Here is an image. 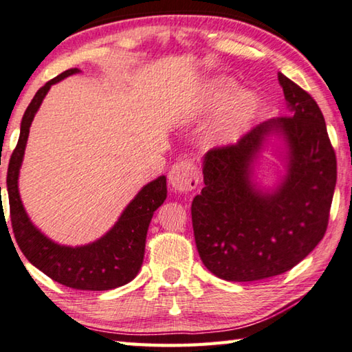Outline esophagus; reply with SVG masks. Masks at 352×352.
<instances>
[{
  "label": "esophagus",
  "instance_id": "obj_1",
  "mask_svg": "<svg viewBox=\"0 0 352 352\" xmlns=\"http://www.w3.org/2000/svg\"><path fill=\"white\" fill-rule=\"evenodd\" d=\"M168 182L171 188L181 193H188L195 190L199 184V168L190 159H184L181 162H176L168 171Z\"/></svg>",
  "mask_w": 352,
  "mask_h": 352
}]
</instances>
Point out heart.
<instances>
[{
  "label": "heart",
  "instance_id": "obj_1",
  "mask_svg": "<svg viewBox=\"0 0 352 352\" xmlns=\"http://www.w3.org/2000/svg\"><path fill=\"white\" fill-rule=\"evenodd\" d=\"M234 89L236 84L230 79H216L196 110L199 115H210L223 107L210 131L211 138L221 144L236 142L247 131L258 109L254 94L248 90H236L233 94Z\"/></svg>",
  "mask_w": 352,
  "mask_h": 352
}]
</instances>
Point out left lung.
Here are the masks:
<instances>
[{
	"label": "left lung",
	"mask_w": 352,
	"mask_h": 352,
	"mask_svg": "<svg viewBox=\"0 0 352 352\" xmlns=\"http://www.w3.org/2000/svg\"><path fill=\"white\" fill-rule=\"evenodd\" d=\"M289 116L256 125L236 144L204 157V184L191 204L201 261L230 282H253L287 273L327 233L337 161L324 118L308 91L279 73ZM282 134L289 144L287 176L273 192L252 182L264 138Z\"/></svg>",
	"instance_id": "left-lung-1"
}]
</instances>
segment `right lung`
<instances>
[{
    "label": "right lung",
    "instance_id": "right-lung-1",
    "mask_svg": "<svg viewBox=\"0 0 352 352\" xmlns=\"http://www.w3.org/2000/svg\"><path fill=\"white\" fill-rule=\"evenodd\" d=\"M78 72V69H69L45 82L25 110L18 144L8 168L10 222L19 250L45 276L73 289L105 291L133 280L141 270L150 221L167 197V179L159 176L145 185L127 205L115 227L96 242L84 247L58 245L30 222L18 193V175L30 124L52 85Z\"/></svg>",
    "mask_w": 352,
    "mask_h": 352
}]
</instances>
